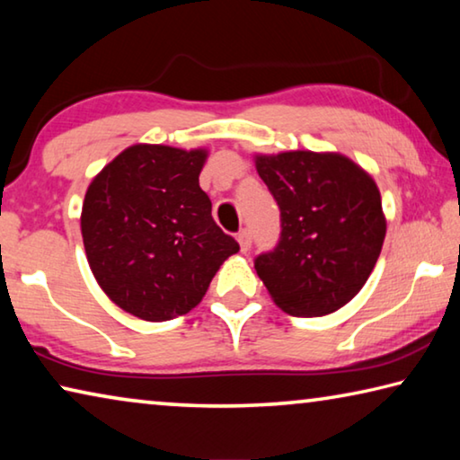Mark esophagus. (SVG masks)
Masks as SVG:
<instances>
[{"mask_svg": "<svg viewBox=\"0 0 460 460\" xmlns=\"http://www.w3.org/2000/svg\"><path fill=\"white\" fill-rule=\"evenodd\" d=\"M237 241H239V245H241V252L247 253L249 247H252V231H249V229H241V231L237 233Z\"/></svg>", "mask_w": 460, "mask_h": 460, "instance_id": "34e87169", "label": "esophagus"}]
</instances>
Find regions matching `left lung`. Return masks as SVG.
Instances as JSON below:
<instances>
[{
	"mask_svg": "<svg viewBox=\"0 0 460 460\" xmlns=\"http://www.w3.org/2000/svg\"><path fill=\"white\" fill-rule=\"evenodd\" d=\"M279 207V239L255 258L276 305L292 316H324L367 282L385 239L381 194L345 155L284 152L255 155Z\"/></svg>",
	"mask_w": 460,
	"mask_h": 460,
	"instance_id": "obj_1",
	"label": "left lung"
}]
</instances>
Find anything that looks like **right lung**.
Wrapping results in <instances>:
<instances>
[{"instance_id":"1","label":"right lung","mask_w":460,"mask_h":460,"mask_svg":"<svg viewBox=\"0 0 460 460\" xmlns=\"http://www.w3.org/2000/svg\"><path fill=\"white\" fill-rule=\"evenodd\" d=\"M205 150L137 144L89 184L81 231L93 276L115 305L162 323L199 305L239 243L199 186Z\"/></svg>"}]
</instances>
